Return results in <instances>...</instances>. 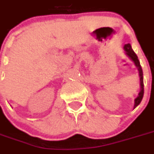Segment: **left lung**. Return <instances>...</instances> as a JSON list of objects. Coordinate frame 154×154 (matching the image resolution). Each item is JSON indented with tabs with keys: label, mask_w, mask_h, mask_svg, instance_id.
I'll return each instance as SVG.
<instances>
[{
	"label": "left lung",
	"mask_w": 154,
	"mask_h": 154,
	"mask_svg": "<svg viewBox=\"0 0 154 154\" xmlns=\"http://www.w3.org/2000/svg\"><path fill=\"white\" fill-rule=\"evenodd\" d=\"M124 50L125 51L126 55H127V56H128V57L134 62L135 65H136V68H137L138 71H139V75H140V92L139 93L138 97L135 99V105H134V108H136V107H137L138 105L140 104V102L142 101V99H143V93H144V84H143V70H142L141 65H140V61H139V59H138L137 55L136 54V53H135V52L133 51V50L132 49V47H131V45H130L129 43L125 44V45L124 46Z\"/></svg>",
	"instance_id": "left-lung-1"
}]
</instances>
